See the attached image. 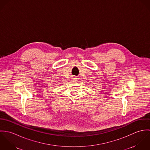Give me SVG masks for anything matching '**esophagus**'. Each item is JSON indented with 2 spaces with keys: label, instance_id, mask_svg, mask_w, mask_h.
Returning <instances> with one entry per match:
<instances>
[{
  "label": "esophagus",
  "instance_id": "34e87169",
  "mask_svg": "<svg viewBox=\"0 0 150 150\" xmlns=\"http://www.w3.org/2000/svg\"><path fill=\"white\" fill-rule=\"evenodd\" d=\"M71 79H72L73 80H76V79H77V78H76V77H73Z\"/></svg>",
  "mask_w": 150,
  "mask_h": 150
}]
</instances>
